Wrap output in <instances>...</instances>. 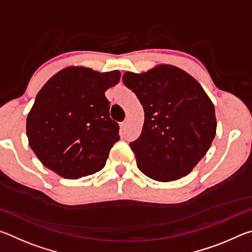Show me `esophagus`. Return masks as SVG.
I'll return each mask as SVG.
<instances>
[{
    "mask_svg": "<svg viewBox=\"0 0 252 252\" xmlns=\"http://www.w3.org/2000/svg\"><path fill=\"white\" fill-rule=\"evenodd\" d=\"M120 126H121V130H123V131H126V127H127V125H126V121H123V122H121V123H120Z\"/></svg>",
    "mask_w": 252,
    "mask_h": 252,
    "instance_id": "esophagus-1",
    "label": "esophagus"
}]
</instances>
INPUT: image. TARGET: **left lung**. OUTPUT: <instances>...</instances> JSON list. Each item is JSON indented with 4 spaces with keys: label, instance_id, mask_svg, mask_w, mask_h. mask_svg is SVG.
<instances>
[{
    "label": "left lung",
    "instance_id": "left-lung-1",
    "mask_svg": "<svg viewBox=\"0 0 252 252\" xmlns=\"http://www.w3.org/2000/svg\"><path fill=\"white\" fill-rule=\"evenodd\" d=\"M122 81L144 110L141 134L130 143L140 171L160 182L189 174L206 156L217 130L215 105L203 88L169 64L140 74L126 72Z\"/></svg>",
    "mask_w": 252,
    "mask_h": 252
}]
</instances>
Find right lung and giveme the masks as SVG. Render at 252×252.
Instances as JSON below:
<instances>
[{
  "mask_svg": "<svg viewBox=\"0 0 252 252\" xmlns=\"http://www.w3.org/2000/svg\"><path fill=\"white\" fill-rule=\"evenodd\" d=\"M120 76L118 70L100 73L69 66L43 85L27 119L29 144L43 165L65 179L87 177L104 167L120 140L104 92Z\"/></svg>",
  "mask_w": 252,
  "mask_h": 252,
  "instance_id": "1",
  "label": "right lung"
}]
</instances>
